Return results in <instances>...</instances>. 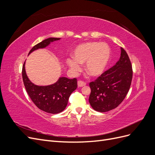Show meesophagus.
<instances>
[{
  "label": "esophagus",
  "instance_id": "esophagus-1",
  "mask_svg": "<svg viewBox=\"0 0 155 155\" xmlns=\"http://www.w3.org/2000/svg\"><path fill=\"white\" fill-rule=\"evenodd\" d=\"M78 87H83V86L86 85V83L85 81H83L79 80L78 81Z\"/></svg>",
  "mask_w": 155,
  "mask_h": 155
}]
</instances>
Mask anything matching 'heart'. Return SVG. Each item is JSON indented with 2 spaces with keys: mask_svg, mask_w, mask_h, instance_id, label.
Masks as SVG:
<instances>
[{
  "mask_svg": "<svg viewBox=\"0 0 155 155\" xmlns=\"http://www.w3.org/2000/svg\"><path fill=\"white\" fill-rule=\"evenodd\" d=\"M110 57V50L106 43L89 42L78 45L74 51V58L67 62L74 72L81 70L85 63L86 72L92 76H98L104 72Z\"/></svg>",
  "mask_w": 155,
  "mask_h": 155,
  "instance_id": "heart-1",
  "label": "heart"
}]
</instances>
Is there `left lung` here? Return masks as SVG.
<instances>
[{
    "instance_id": "1",
    "label": "left lung",
    "mask_w": 155,
    "mask_h": 155,
    "mask_svg": "<svg viewBox=\"0 0 155 155\" xmlns=\"http://www.w3.org/2000/svg\"><path fill=\"white\" fill-rule=\"evenodd\" d=\"M133 78V68L126 51L121 48V55L113 67L89 83L91 92L89 103L96 111L105 112L118 107L128 93Z\"/></svg>"
}]
</instances>
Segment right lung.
I'll list each match as a JSON object with an SVG mask.
<instances>
[{
    "instance_id": "add662e5",
    "label": "right lung",
    "mask_w": 155,
    "mask_h": 155,
    "mask_svg": "<svg viewBox=\"0 0 155 155\" xmlns=\"http://www.w3.org/2000/svg\"><path fill=\"white\" fill-rule=\"evenodd\" d=\"M60 38L46 39L37 44L33 47L29 54L33 51L39 48H43L50 43L59 40ZM25 62L22 66V76L23 83L26 92L34 104L39 109L51 114H58L66 108L70 94L78 87L76 78L68 79L62 77L52 85L48 86H37L32 83L28 78L25 71Z\"/></svg>"
}]
</instances>
